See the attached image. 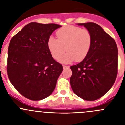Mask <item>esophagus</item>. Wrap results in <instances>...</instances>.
<instances>
[{
    "label": "esophagus",
    "instance_id": "esophagus-1",
    "mask_svg": "<svg viewBox=\"0 0 125 125\" xmlns=\"http://www.w3.org/2000/svg\"><path fill=\"white\" fill-rule=\"evenodd\" d=\"M62 67H63L64 69H65V68H69V66H65V65H63V66H62Z\"/></svg>",
    "mask_w": 125,
    "mask_h": 125
}]
</instances>
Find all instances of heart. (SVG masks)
I'll return each instance as SVG.
<instances>
[{"mask_svg":"<svg viewBox=\"0 0 125 125\" xmlns=\"http://www.w3.org/2000/svg\"><path fill=\"white\" fill-rule=\"evenodd\" d=\"M57 39L51 36L47 41L49 52L54 59H58L65 51L68 52L59 59L63 63L76 59L80 62L84 59L91 49L92 36L89 30L74 25H68L56 32Z\"/></svg>","mask_w":125,"mask_h":125,"instance_id":"obj_1","label":"heart"}]
</instances>
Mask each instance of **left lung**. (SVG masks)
I'll return each mask as SVG.
<instances>
[{
	"label": "left lung",
	"instance_id": "8db88e82",
	"mask_svg": "<svg viewBox=\"0 0 125 125\" xmlns=\"http://www.w3.org/2000/svg\"><path fill=\"white\" fill-rule=\"evenodd\" d=\"M92 36L91 49L80 63L71 66V86L76 95L87 101L101 98L116 80L118 73V47L115 41L93 22L78 24Z\"/></svg>",
	"mask_w": 125,
	"mask_h": 125
}]
</instances>
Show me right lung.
<instances>
[{
  "mask_svg": "<svg viewBox=\"0 0 125 125\" xmlns=\"http://www.w3.org/2000/svg\"><path fill=\"white\" fill-rule=\"evenodd\" d=\"M61 27L56 24L31 22L11 39L7 74L14 88L27 99L43 100L56 88L63 68L52 57L47 41Z\"/></svg>",
  "mask_w": 125,
  "mask_h": 125,
  "instance_id": "right-lung-1",
  "label": "right lung"
}]
</instances>
